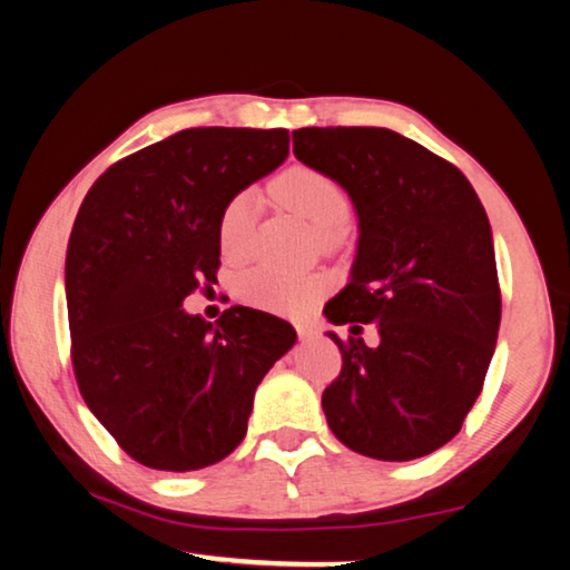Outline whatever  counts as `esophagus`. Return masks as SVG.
<instances>
[{
	"instance_id": "34e87169",
	"label": "esophagus",
	"mask_w": 570,
	"mask_h": 570,
	"mask_svg": "<svg viewBox=\"0 0 570 570\" xmlns=\"http://www.w3.org/2000/svg\"><path fill=\"white\" fill-rule=\"evenodd\" d=\"M296 336H298V340H302V342H306V340H312L314 332L308 330V326H296Z\"/></svg>"
}]
</instances>
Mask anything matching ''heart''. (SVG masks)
Segmentation results:
<instances>
[{"label": "heart", "mask_w": 570, "mask_h": 570, "mask_svg": "<svg viewBox=\"0 0 570 570\" xmlns=\"http://www.w3.org/2000/svg\"><path fill=\"white\" fill-rule=\"evenodd\" d=\"M278 196L288 208L304 216L322 234H340L352 216V200L346 190L330 173L312 166L288 168L276 180ZM262 198L256 188H244L234 193L220 208L218 216V246L228 258H244L254 240ZM324 292L320 276H304L282 272L274 266H258L238 282V296L248 306L262 312L296 316L308 308L316 296Z\"/></svg>", "instance_id": "obj_1"}]
</instances>
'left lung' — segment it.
Returning <instances> with one entry per match:
<instances>
[{
  "label": "left lung",
  "mask_w": 570,
  "mask_h": 570,
  "mask_svg": "<svg viewBox=\"0 0 570 570\" xmlns=\"http://www.w3.org/2000/svg\"><path fill=\"white\" fill-rule=\"evenodd\" d=\"M294 156L350 193L360 216L352 282L324 306L342 372L326 422L366 458H424L458 435L480 397L500 326L490 224L450 160L387 128H302ZM364 323L381 332L361 340Z\"/></svg>",
  "instance_id": "obj_1"
}]
</instances>
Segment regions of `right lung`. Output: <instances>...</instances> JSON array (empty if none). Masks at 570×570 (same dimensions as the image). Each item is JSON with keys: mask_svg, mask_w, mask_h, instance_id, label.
I'll return each instance as SVG.
<instances>
[{"mask_svg": "<svg viewBox=\"0 0 570 570\" xmlns=\"http://www.w3.org/2000/svg\"><path fill=\"white\" fill-rule=\"evenodd\" d=\"M286 156L284 128H188L112 163L82 200L65 262L72 370L140 465L188 472L230 455L256 387L296 342L256 308L210 324L180 306L216 282L220 208Z\"/></svg>", "mask_w": 570, "mask_h": 570, "instance_id": "obj_1", "label": "right lung"}]
</instances>
